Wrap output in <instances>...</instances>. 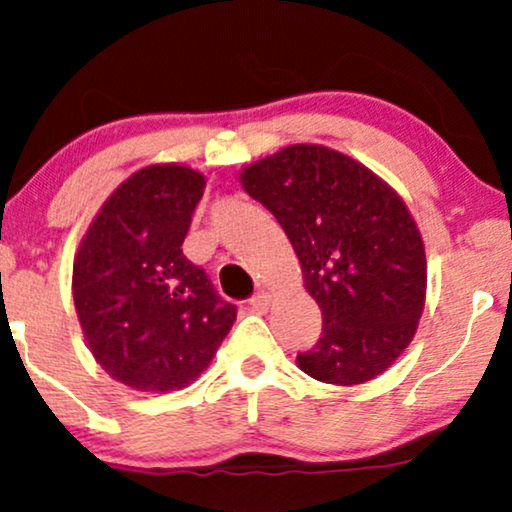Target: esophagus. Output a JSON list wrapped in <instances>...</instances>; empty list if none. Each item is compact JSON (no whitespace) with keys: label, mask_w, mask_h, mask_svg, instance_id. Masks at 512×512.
I'll use <instances>...</instances> for the list:
<instances>
[{"label":"esophagus","mask_w":512,"mask_h":512,"mask_svg":"<svg viewBox=\"0 0 512 512\" xmlns=\"http://www.w3.org/2000/svg\"><path fill=\"white\" fill-rule=\"evenodd\" d=\"M250 306H252V309H255V311L264 313V311H267L269 306H271V297L267 295V292H257V295L250 299Z\"/></svg>","instance_id":"obj_1"}]
</instances>
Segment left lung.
Returning a JSON list of instances; mask_svg holds the SVG:
<instances>
[{
	"label": "left lung",
	"instance_id": "left-lung-1",
	"mask_svg": "<svg viewBox=\"0 0 512 512\" xmlns=\"http://www.w3.org/2000/svg\"><path fill=\"white\" fill-rule=\"evenodd\" d=\"M276 217L304 288L323 311L299 370L325 384H365L410 346L426 302V252L405 201L351 156L290 145L241 170Z\"/></svg>",
	"mask_w": 512,
	"mask_h": 512
}]
</instances>
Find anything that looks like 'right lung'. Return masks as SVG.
Segmentation results:
<instances>
[{
    "label": "right lung",
    "instance_id": "add662e5",
    "mask_svg": "<svg viewBox=\"0 0 512 512\" xmlns=\"http://www.w3.org/2000/svg\"><path fill=\"white\" fill-rule=\"evenodd\" d=\"M206 177L154 163L114 189L74 255L72 292L93 358L121 384L180 391L210 365L236 320L182 252Z\"/></svg>",
    "mask_w": 512,
    "mask_h": 512
}]
</instances>
